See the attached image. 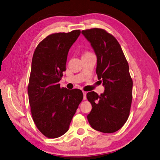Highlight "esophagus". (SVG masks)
I'll return each instance as SVG.
<instances>
[{
    "instance_id": "esophagus-1",
    "label": "esophagus",
    "mask_w": 160,
    "mask_h": 160,
    "mask_svg": "<svg viewBox=\"0 0 160 160\" xmlns=\"http://www.w3.org/2000/svg\"><path fill=\"white\" fill-rule=\"evenodd\" d=\"M83 99L85 100L87 99V92L85 91H83Z\"/></svg>"
}]
</instances>
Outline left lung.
<instances>
[{"label":"left lung","instance_id":"8db88e82","mask_svg":"<svg viewBox=\"0 0 160 160\" xmlns=\"http://www.w3.org/2000/svg\"><path fill=\"white\" fill-rule=\"evenodd\" d=\"M81 33L94 50L96 73L105 88L100 95L95 91L87 94L92 105L88 122L97 131L113 133L127 122L132 105L133 81L128 62L117 39L107 31L94 28Z\"/></svg>","mask_w":160,"mask_h":160}]
</instances>
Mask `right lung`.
<instances>
[{
  "label": "right lung",
  "mask_w": 160,
  "mask_h": 160,
  "mask_svg": "<svg viewBox=\"0 0 160 160\" xmlns=\"http://www.w3.org/2000/svg\"><path fill=\"white\" fill-rule=\"evenodd\" d=\"M80 30L50 35L34 52L28 86L32 119L40 132L57 138L69 130L77 109L83 98L80 89L60 88L66 70L69 51L80 35Z\"/></svg>",
  "instance_id": "add662e5"
}]
</instances>
